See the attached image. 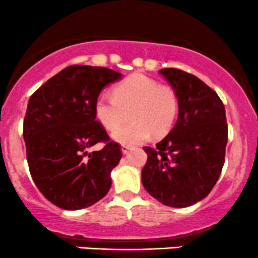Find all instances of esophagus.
Returning <instances> with one entry per match:
<instances>
[{
  "mask_svg": "<svg viewBox=\"0 0 258 258\" xmlns=\"http://www.w3.org/2000/svg\"><path fill=\"white\" fill-rule=\"evenodd\" d=\"M130 148H132V147H130V145L123 144V145H121V152H123L124 154H125V153H128V150L130 149Z\"/></svg>",
  "mask_w": 258,
  "mask_h": 258,
  "instance_id": "1",
  "label": "esophagus"
}]
</instances>
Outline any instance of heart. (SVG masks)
Masks as SVG:
<instances>
[{"mask_svg": "<svg viewBox=\"0 0 258 258\" xmlns=\"http://www.w3.org/2000/svg\"><path fill=\"white\" fill-rule=\"evenodd\" d=\"M179 108L178 95L170 86L142 74H134L114 88V96L100 94L94 111L99 123L108 130H115L127 117L130 124L113 133V138L123 144L145 142L154 133L163 135L172 128Z\"/></svg>", "mask_w": 258, "mask_h": 258, "instance_id": "b5f03b06", "label": "heart"}]
</instances>
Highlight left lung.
<instances>
[{"label": "left lung", "instance_id": "left-lung-1", "mask_svg": "<svg viewBox=\"0 0 258 258\" xmlns=\"http://www.w3.org/2000/svg\"><path fill=\"white\" fill-rule=\"evenodd\" d=\"M173 86L179 113L169 134L148 155L142 182L152 197L168 207L183 208L207 197L224 164L228 126L224 105L213 89L179 69L159 71Z\"/></svg>", "mask_w": 258, "mask_h": 258}]
</instances>
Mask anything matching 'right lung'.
I'll use <instances>...</instances> for the list:
<instances>
[{"label":"right lung","instance_id":"right-lung-1","mask_svg":"<svg viewBox=\"0 0 258 258\" xmlns=\"http://www.w3.org/2000/svg\"><path fill=\"white\" fill-rule=\"evenodd\" d=\"M119 79L103 66L71 65L30 98L24 120L30 173L43 197L62 210L90 207L110 189L121 150L96 120L94 105L104 86ZM96 142L106 145L88 153Z\"/></svg>","mask_w":258,"mask_h":258}]
</instances>
